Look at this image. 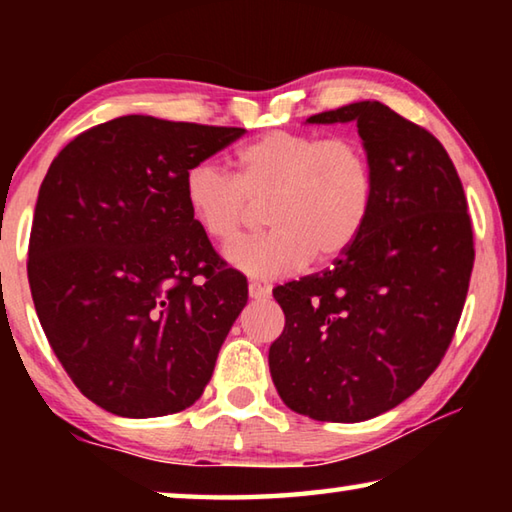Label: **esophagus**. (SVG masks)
<instances>
[{
  "mask_svg": "<svg viewBox=\"0 0 512 512\" xmlns=\"http://www.w3.org/2000/svg\"><path fill=\"white\" fill-rule=\"evenodd\" d=\"M248 293H250V298H253V300H264V298L271 296V287H266V284H262V282H250Z\"/></svg>",
  "mask_w": 512,
  "mask_h": 512,
  "instance_id": "esophagus-1",
  "label": "esophagus"
}]
</instances>
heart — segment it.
<instances>
[{"instance_id": "obj_1", "label": "heart", "mask_w": 512, "mask_h": 512, "mask_svg": "<svg viewBox=\"0 0 512 512\" xmlns=\"http://www.w3.org/2000/svg\"><path fill=\"white\" fill-rule=\"evenodd\" d=\"M183 196L192 221L214 244L241 235L253 207L266 205L271 230L225 250L253 277H275L343 257L375 207V169L348 137L273 131L235 153V173L214 162L185 171Z\"/></svg>"}]
</instances>
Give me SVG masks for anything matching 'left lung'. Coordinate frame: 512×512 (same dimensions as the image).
Here are the masks:
<instances>
[{"instance_id": "obj_1", "label": "left lung", "mask_w": 512, "mask_h": 512, "mask_svg": "<svg viewBox=\"0 0 512 512\" xmlns=\"http://www.w3.org/2000/svg\"><path fill=\"white\" fill-rule=\"evenodd\" d=\"M307 121H357L375 207L332 268L273 289L284 329L268 368L291 411L361 422L411 397L443 361L470 289L472 221L454 162L427 128L379 101Z\"/></svg>"}]
</instances>
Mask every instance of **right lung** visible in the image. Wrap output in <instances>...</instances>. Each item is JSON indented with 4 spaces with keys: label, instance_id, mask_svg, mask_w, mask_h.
Segmentation results:
<instances>
[{
    "label": "right lung",
    "instance_id": "right-lung-1",
    "mask_svg": "<svg viewBox=\"0 0 512 512\" xmlns=\"http://www.w3.org/2000/svg\"><path fill=\"white\" fill-rule=\"evenodd\" d=\"M244 133L126 115L51 162L31 225V296L51 350L101 409L160 418L203 395L248 282L192 221L183 178Z\"/></svg>",
    "mask_w": 512,
    "mask_h": 512
}]
</instances>
